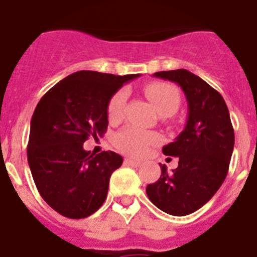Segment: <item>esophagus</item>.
I'll return each mask as SVG.
<instances>
[{
    "label": "esophagus",
    "instance_id": "obj_1",
    "mask_svg": "<svg viewBox=\"0 0 257 257\" xmlns=\"http://www.w3.org/2000/svg\"><path fill=\"white\" fill-rule=\"evenodd\" d=\"M124 162H125V165L132 166V167H140V166H141V162L133 161V159H131V158H126Z\"/></svg>",
    "mask_w": 257,
    "mask_h": 257
}]
</instances>
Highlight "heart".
<instances>
[{
	"label": "heart",
	"mask_w": 257,
	"mask_h": 257,
	"mask_svg": "<svg viewBox=\"0 0 257 257\" xmlns=\"http://www.w3.org/2000/svg\"><path fill=\"white\" fill-rule=\"evenodd\" d=\"M146 96L153 103L159 113H175L180 104V91L175 85L166 82H152L144 87ZM126 91L118 90L109 99L107 105V115L109 121H118L124 113ZM161 141L159 135L148 132L136 126H126L115 136V146L121 153L131 157H142L148 153L149 148Z\"/></svg>",
	"instance_id": "b5f03b06"
}]
</instances>
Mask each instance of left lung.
<instances>
[{
  "instance_id": "8db88e82",
  "label": "left lung",
  "mask_w": 257,
  "mask_h": 257,
  "mask_svg": "<svg viewBox=\"0 0 257 257\" xmlns=\"http://www.w3.org/2000/svg\"><path fill=\"white\" fill-rule=\"evenodd\" d=\"M154 77L176 82L188 102L184 131L163 154L178 157L172 172L161 165V178L146 187L149 200L171 215L191 214L205 205L219 189L234 150V128L225 100L217 90L193 73L178 69Z\"/></svg>"
}]
</instances>
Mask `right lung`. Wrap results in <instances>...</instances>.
Wrapping results in <instances>:
<instances>
[{
	"mask_svg": "<svg viewBox=\"0 0 257 257\" xmlns=\"http://www.w3.org/2000/svg\"><path fill=\"white\" fill-rule=\"evenodd\" d=\"M139 74L81 70L45 92L31 118L27 159L39 193L66 218H86L103 205L121 155L86 152L83 142L107 131L109 99Z\"/></svg>",
	"mask_w": 257,
	"mask_h": 257,
	"instance_id": "obj_1",
	"label": "right lung"
}]
</instances>
